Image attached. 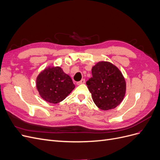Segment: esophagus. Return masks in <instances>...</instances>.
<instances>
[{
    "label": "esophagus",
    "mask_w": 160,
    "mask_h": 160,
    "mask_svg": "<svg viewBox=\"0 0 160 160\" xmlns=\"http://www.w3.org/2000/svg\"><path fill=\"white\" fill-rule=\"evenodd\" d=\"M85 83V80L83 79H81L80 81H79V82H77V85H81V84H84Z\"/></svg>",
    "instance_id": "obj_1"
}]
</instances>
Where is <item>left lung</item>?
<instances>
[{
    "mask_svg": "<svg viewBox=\"0 0 160 160\" xmlns=\"http://www.w3.org/2000/svg\"><path fill=\"white\" fill-rule=\"evenodd\" d=\"M92 77L86 82L95 104L101 110L113 109L123 101L126 83L122 72L108 61L92 67Z\"/></svg>",
    "mask_w": 160,
    "mask_h": 160,
    "instance_id": "obj_1",
    "label": "left lung"
}]
</instances>
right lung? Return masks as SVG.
<instances>
[{
    "instance_id": "obj_1",
    "label": "right lung",
    "mask_w": 160,
    "mask_h": 160,
    "mask_svg": "<svg viewBox=\"0 0 160 160\" xmlns=\"http://www.w3.org/2000/svg\"><path fill=\"white\" fill-rule=\"evenodd\" d=\"M37 89L40 96L47 102L58 103L65 99L75 89L69 75L60 67H48L37 77Z\"/></svg>"
}]
</instances>
